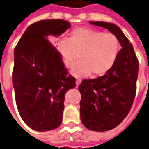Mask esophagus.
Masks as SVG:
<instances>
[{"instance_id": "esophagus-1", "label": "esophagus", "mask_w": 149, "mask_h": 149, "mask_svg": "<svg viewBox=\"0 0 149 149\" xmlns=\"http://www.w3.org/2000/svg\"><path fill=\"white\" fill-rule=\"evenodd\" d=\"M81 79H76V81H75V83H76V86L78 87L79 86V85H80V83H81Z\"/></svg>"}]
</instances>
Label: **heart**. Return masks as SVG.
<instances>
[{
	"instance_id": "b5f03b06",
	"label": "heart",
	"mask_w": 149,
	"mask_h": 149,
	"mask_svg": "<svg viewBox=\"0 0 149 149\" xmlns=\"http://www.w3.org/2000/svg\"><path fill=\"white\" fill-rule=\"evenodd\" d=\"M56 48L63 65L70 68L75 60L76 52H80V61L70 70L75 77H86L92 73L101 76L115 64L120 51L119 41L111 32H101L89 27L76 28L69 38H61Z\"/></svg>"
}]
</instances>
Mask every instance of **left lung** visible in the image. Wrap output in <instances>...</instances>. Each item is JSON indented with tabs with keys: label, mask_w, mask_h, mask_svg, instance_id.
<instances>
[{
	"label": "left lung",
	"mask_w": 149,
	"mask_h": 149,
	"mask_svg": "<svg viewBox=\"0 0 149 149\" xmlns=\"http://www.w3.org/2000/svg\"><path fill=\"white\" fill-rule=\"evenodd\" d=\"M89 23L116 34L122 47L115 64L104 75L85 79L79 86L82 124L93 131H107L121 123L131 108L137 90L139 62L133 45L118 26L100 21Z\"/></svg>",
	"instance_id": "left-lung-1"
}]
</instances>
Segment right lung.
<instances>
[{
    "instance_id": "add662e5",
    "label": "right lung",
    "mask_w": 149,
    "mask_h": 149,
    "mask_svg": "<svg viewBox=\"0 0 149 149\" xmlns=\"http://www.w3.org/2000/svg\"><path fill=\"white\" fill-rule=\"evenodd\" d=\"M70 23L45 19L29 26L14 50L12 83L21 118L31 129L48 131L62 123L64 97L75 86L58 50L47 38L60 36Z\"/></svg>"
}]
</instances>
